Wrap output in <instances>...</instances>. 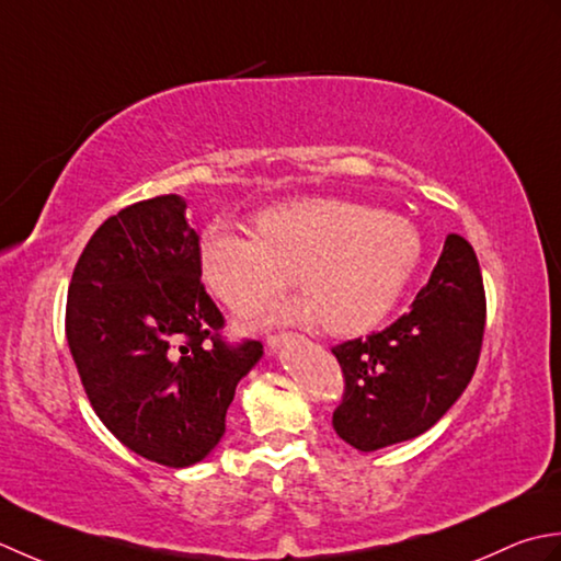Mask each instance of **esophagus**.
Masks as SVG:
<instances>
[{
    "label": "esophagus",
    "mask_w": 561,
    "mask_h": 561,
    "mask_svg": "<svg viewBox=\"0 0 561 561\" xmlns=\"http://www.w3.org/2000/svg\"><path fill=\"white\" fill-rule=\"evenodd\" d=\"M288 341H293L290 334H273V336H268V348L278 351L283 344H288Z\"/></svg>",
    "instance_id": "1"
}]
</instances>
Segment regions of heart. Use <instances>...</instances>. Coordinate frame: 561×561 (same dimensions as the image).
<instances>
[{
    "label": "heart",
    "mask_w": 561,
    "mask_h": 561,
    "mask_svg": "<svg viewBox=\"0 0 561 561\" xmlns=\"http://www.w3.org/2000/svg\"><path fill=\"white\" fill-rule=\"evenodd\" d=\"M424 256L407 217L341 198H300L256 215V234L217 220L201 234L198 264L232 312H251L290 283L302 297L268 314L334 336H360L394 310Z\"/></svg>",
    "instance_id": "obj_1"
}]
</instances>
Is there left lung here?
<instances>
[{"mask_svg": "<svg viewBox=\"0 0 561 561\" xmlns=\"http://www.w3.org/2000/svg\"><path fill=\"white\" fill-rule=\"evenodd\" d=\"M486 322L482 271L472 244L448 234L411 310L385 331L331 348L344 370L334 431L373 453L426 433L470 385Z\"/></svg>", "mask_w": 561, "mask_h": 561, "instance_id": "1", "label": "left lung"}]
</instances>
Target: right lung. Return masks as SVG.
Masks as SVG:
<instances>
[{
	"label": "right lung",
	"mask_w": 561,
	"mask_h": 561,
	"mask_svg": "<svg viewBox=\"0 0 561 561\" xmlns=\"http://www.w3.org/2000/svg\"><path fill=\"white\" fill-rule=\"evenodd\" d=\"M201 283L198 234L169 193L91 234L67 293V344L96 416L125 448L167 467L208 457L237 382L264 356L227 346Z\"/></svg>",
	"instance_id": "right-lung-1"
}]
</instances>
